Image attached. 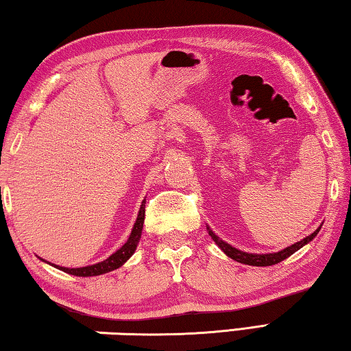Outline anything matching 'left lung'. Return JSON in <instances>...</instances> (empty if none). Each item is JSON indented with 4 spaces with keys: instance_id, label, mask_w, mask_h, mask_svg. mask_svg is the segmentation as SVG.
Returning a JSON list of instances; mask_svg holds the SVG:
<instances>
[{
    "instance_id": "8db88e82",
    "label": "left lung",
    "mask_w": 351,
    "mask_h": 351,
    "mask_svg": "<svg viewBox=\"0 0 351 351\" xmlns=\"http://www.w3.org/2000/svg\"><path fill=\"white\" fill-rule=\"evenodd\" d=\"M320 228H322V226H319V228L314 230L311 235H308L306 239L297 241V243H294V245L285 247V249H282V251L274 252V254H247V252H243V251H240V249L230 246L229 243H226V241L219 239V237H217L215 234L212 232V229L209 228V226H207V232H209V235L212 237V240L217 243L218 247L221 249V251L226 255H228V257H230L235 261H239V263H245V265H251V266H272V265L280 263L282 260L288 258L289 255H293L295 251H299L300 247H304L306 243H310L314 239V237L317 235Z\"/></svg>"
}]
</instances>
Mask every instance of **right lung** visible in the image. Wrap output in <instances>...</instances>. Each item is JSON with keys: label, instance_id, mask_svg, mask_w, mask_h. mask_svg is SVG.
Listing matches in <instances>:
<instances>
[{"label": "right lung", "instance_id": "obj_1", "mask_svg": "<svg viewBox=\"0 0 351 351\" xmlns=\"http://www.w3.org/2000/svg\"><path fill=\"white\" fill-rule=\"evenodd\" d=\"M144 219H145V199L142 201L141 209H139V213H138V218H136V223H134L133 229H132V234H130L125 245H123L121 249H117V251L112 255H110L108 258L104 260V261H99V263H96V265L83 266V268H64V266L52 265V263H49V261H47V263L52 265L57 269H60L63 272H68V274L77 276V277L100 276V274H106V272L121 268V266L125 263V261L134 254L136 247H138V243H139L141 235H142V228H144ZM41 260H43V258H41Z\"/></svg>", "mask_w": 351, "mask_h": 351}]
</instances>
